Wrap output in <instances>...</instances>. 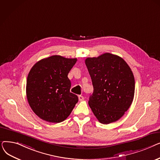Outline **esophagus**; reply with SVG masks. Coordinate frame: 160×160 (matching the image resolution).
<instances>
[{
  "instance_id": "1",
  "label": "esophagus",
  "mask_w": 160,
  "mask_h": 160,
  "mask_svg": "<svg viewBox=\"0 0 160 160\" xmlns=\"http://www.w3.org/2000/svg\"><path fill=\"white\" fill-rule=\"evenodd\" d=\"M78 99H79L80 101H82V100L84 99V98H83V97L82 96V95H79L78 96Z\"/></svg>"
}]
</instances>
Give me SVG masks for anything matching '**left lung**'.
Masks as SVG:
<instances>
[{
    "label": "left lung",
    "mask_w": 160,
    "mask_h": 160,
    "mask_svg": "<svg viewBox=\"0 0 160 160\" xmlns=\"http://www.w3.org/2000/svg\"><path fill=\"white\" fill-rule=\"evenodd\" d=\"M93 93L89 106L98 121L108 124L119 120L131 106L135 92V79L123 59L111 53L85 60Z\"/></svg>",
    "instance_id": "obj_1"
}]
</instances>
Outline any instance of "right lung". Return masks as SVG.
I'll return each mask as SVG.
<instances>
[{
  "label": "right lung",
  "instance_id": "add662e5",
  "mask_svg": "<svg viewBox=\"0 0 160 160\" xmlns=\"http://www.w3.org/2000/svg\"><path fill=\"white\" fill-rule=\"evenodd\" d=\"M77 58L54 55L33 65L27 80L26 93L32 111L48 122L65 120L78 101L71 93V81L67 77Z\"/></svg>",
  "mask_w": 160,
  "mask_h": 160
}]
</instances>
